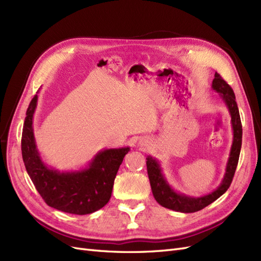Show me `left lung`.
<instances>
[{
	"mask_svg": "<svg viewBox=\"0 0 261 261\" xmlns=\"http://www.w3.org/2000/svg\"><path fill=\"white\" fill-rule=\"evenodd\" d=\"M211 87L213 90L219 93V97L222 99V101L225 103L228 110V113L231 115V124L233 130L232 146L226 162L223 178L215 191L207 195H203L200 197L188 196L176 192L175 189L170 185L167 177H165L159 160L155 159L152 155H148L146 158V163L152 195L156 202L161 204L164 208L183 213L199 211L204 207H207L208 204L217 200L219 197L222 196L232 183L234 173L239 163V158L242 147L243 129L240 112L238 103H236L235 101V94L232 88L226 84V82L222 80V77L218 73L215 74V80L212 81Z\"/></svg>",
	"mask_w": 261,
	"mask_h": 261,
	"instance_id": "1",
	"label": "left lung"
}]
</instances>
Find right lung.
<instances>
[{
	"label": "right lung",
	"mask_w": 261,
	"mask_h": 261,
	"mask_svg": "<svg viewBox=\"0 0 261 261\" xmlns=\"http://www.w3.org/2000/svg\"><path fill=\"white\" fill-rule=\"evenodd\" d=\"M38 93V92H37ZM38 94L26 112L21 135V154L28 175L48 206L72 215H89L111 198L114 179L129 147L100 150L87 167L60 171L44 163L37 148L34 114Z\"/></svg>",
	"instance_id": "add662e5"
}]
</instances>
